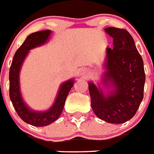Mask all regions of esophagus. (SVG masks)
<instances>
[{"label":"esophagus","mask_w":154,"mask_h":154,"mask_svg":"<svg viewBox=\"0 0 154 154\" xmlns=\"http://www.w3.org/2000/svg\"><path fill=\"white\" fill-rule=\"evenodd\" d=\"M88 73V71H85V70H83V72H82V74L83 75H86Z\"/></svg>","instance_id":"1"}]
</instances>
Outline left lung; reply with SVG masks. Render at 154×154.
Wrapping results in <instances>:
<instances>
[{
  "mask_svg": "<svg viewBox=\"0 0 154 154\" xmlns=\"http://www.w3.org/2000/svg\"><path fill=\"white\" fill-rule=\"evenodd\" d=\"M104 30L113 38L114 45L112 49H106V72L102 80L109 92L104 94L100 87L89 82L91 106L100 119L123 123L133 118L143 99V60L127 30L113 27Z\"/></svg>",
  "mask_w": 154,
  "mask_h": 154,
  "instance_id": "obj_1",
  "label": "left lung"
}]
</instances>
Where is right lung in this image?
<instances>
[{
    "label": "right lung",
    "instance_id": "1",
    "mask_svg": "<svg viewBox=\"0 0 154 154\" xmlns=\"http://www.w3.org/2000/svg\"><path fill=\"white\" fill-rule=\"evenodd\" d=\"M51 34V31L46 30L34 32L27 36L23 44L15 53L9 70V97L12 105L22 120L35 127L47 126L59 118L64 107L66 97L74 84L73 79L62 83L60 86L54 103L52 107L46 112L33 111L30 109L23 102L19 81L21 66L30 50L46 43Z\"/></svg>",
    "mask_w": 154,
    "mask_h": 154
}]
</instances>
